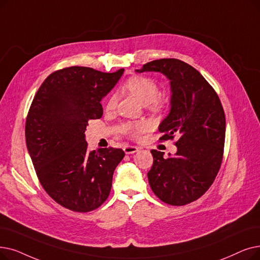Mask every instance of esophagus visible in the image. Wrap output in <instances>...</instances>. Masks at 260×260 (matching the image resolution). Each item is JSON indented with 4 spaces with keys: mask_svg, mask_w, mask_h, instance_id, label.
I'll return each mask as SVG.
<instances>
[{
    "mask_svg": "<svg viewBox=\"0 0 260 260\" xmlns=\"http://www.w3.org/2000/svg\"><path fill=\"white\" fill-rule=\"evenodd\" d=\"M124 152H125V154H134L139 151V148H137V146H133V145H126L124 146Z\"/></svg>",
    "mask_w": 260,
    "mask_h": 260,
    "instance_id": "obj_1",
    "label": "esophagus"
}]
</instances>
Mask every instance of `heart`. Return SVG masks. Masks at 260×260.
I'll return each instance as SVG.
<instances>
[{
  "label": "heart",
  "instance_id": "1",
  "mask_svg": "<svg viewBox=\"0 0 260 260\" xmlns=\"http://www.w3.org/2000/svg\"><path fill=\"white\" fill-rule=\"evenodd\" d=\"M124 89L136 98L142 105H148L152 110H160L164 103L157 96L159 94V88L150 77L146 76H133L124 84ZM117 104V96L111 94L108 100L107 109H114ZM146 129V125L142 122L127 123L124 125V133L132 138H138Z\"/></svg>",
  "mask_w": 260,
  "mask_h": 260
}]
</instances>
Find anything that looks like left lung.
I'll return each instance as SVG.
<instances>
[{"label": "left lung", "mask_w": 260, "mask_h": 260, "mask_svg": "<svg viewBox=\"0 0 260 260\" xmlns=\"http://www.w3.org/2000/svg\"><path fill=\"white\" fill-rule=\"evenodd\" d=\"M136 71L162 73L172 92L170 112L158 129L164 133L159 140L176 138L177 152L165 158L162 152L151 151L149 184L167 204H189L206 192L220 170L225 141L221 101L198 70L179 59L153 60Z\"/></svg>", "instance_id": "obj_1"}]
</instances>
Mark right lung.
Segmentation results:
<instances>
[{"label": "right lung", "instance_id": "obj_1", "mask_svg": "<svg viewBox=\"0 0 260 260\" xmlns=\"http://www.w3.org/2000/svg\"><path fill=\"white\" fill-rule=\"evenodd\" d=\"M124 72L69 67L50 74L34 98L25 123L26 146L41 186L59 205L76 212L107 200L121 149L89 151V120L103 116L102 99Z\"/></svg>", "mask_w": 260, "mask_h": 260}]
</instances>
